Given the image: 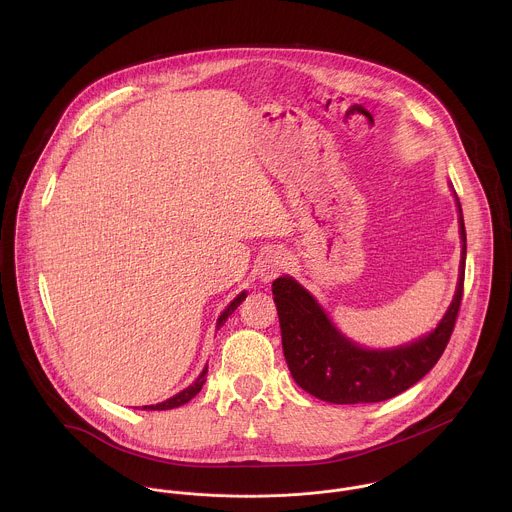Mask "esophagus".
<instances>
[{
  "mask_svg": "<svg viewBox=\"0 0 512 512\" xmlns=\"http://www.w3.org/2000/svg\"><path fill=\"white\" fill-rule=\"evenodd\" d=\"M288 268V256L280 248H270L264 252V256L258 262V276L262 282H272Z\"/></svg>",
  "mask_w": 512,
  "mask_h": 512,
  "instance_id": "obj_1",
  "label": "esophagus"
}]
</instances>
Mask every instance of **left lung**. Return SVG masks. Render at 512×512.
Returning <instances> with one entry per match:
<instances>
[{"instance_id":"obj_1","label":"left lung","mask_w":512,"mask_h":512,"mask_svg":"<svg viewBox=\"0 0 512 512\" xmlns=\"http://www.w3.org/2000/svg\"><path fill=\"white\" fill-rule=\"evenodd\" d=\"M457 211L463 246L453 301L432 333L408 345L365 349L341 335L315 297L292 276L274 280L284 357L305 392L331 404L382 402L408 390L434 368L449 343L463 297L467 238L459 199Z\"/></svg>"}]
</instances>
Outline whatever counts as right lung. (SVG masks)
I'll return each instance as SVG.
<instances>
[{
	"label": "right lung",
	"mask_w": 512,
	"mask_h": 512,
	"mask_svg": "<svg viewBox=\"0 0 512 512\" xmlns=\"http://www.w3.org/2000/svg\"><path fill=\"white\" fill-rule=\"evenodd\" d=\"M244 297H246V292L238 293V295L230 301V305L220 313L219 321H217V329H219L220 325H224V321L232 315V311L242 303V299H244ZM205 380H207V368L199 374V378H197L191 386H187L185 390H181L179 394H175L173 398H169V400H165V402L151 404V406H144V410H171V408H179V406L187 404L191 398H195V396L201 392V388H203Z\"/></svg>",
	"instance_id": "add662e5"
}]
</instances>
